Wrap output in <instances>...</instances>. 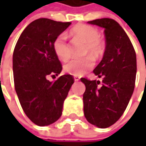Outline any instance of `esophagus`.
I'll list each match as a JSON object with an SVG mask.
<instances>
[{
	"label": "esophagus",
	"mask_w": 146,
	"mask_h": 146,
	"mask_svg": "<svg viewBox=\"0 0 146 146\" xmlns=\"http://www.w3.org/2000/svg\"><path fill=\"white\" fill-rule=\"evenodd\" d=\"M74 79H75V81H79V80H80V77H79V76H75Z\"/></svg>",
	"instance_id": "esophagus-1"
}]
</instances>
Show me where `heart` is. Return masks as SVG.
Instances as JSON below:
<instances>
[{"label": "heart", "instance_id": "obj_1", "mask_svg": "<svg viewBox=\"0 0 146 146\" xmlns=\"http://www.w3.org/2000/svg\"><path fill=\"white\" fill-rule=\"evenodd\" d=\"M70 34L86 43L85 54H91L95 58L101 56L104 50V45L101 40L98 29L87 24H79L74 27ZM53 50L59 59L67 61L70 58V46L66 41V36L62 33L56 37L53 41ZM94 66V60L91 56L84 58H76L65 65L64 70L68 74L75 76H81Z\"/></svg>", "mask_w": 146, "mask_h": 146}]
</instances>
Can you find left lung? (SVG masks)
<instances>
[{
  "label": "left lung",
  "instance_id": "obj_1",
  "mask_svg": "<svg viewBox=\"0 0 146 146\" xmlns=\"http://www.w3.org/2000/svg\"><path fill=\"white\" fill-rule=\"evenodd\" d=\"M104 28L106 49L93 73L102 79L81 78L85 85L84 112L88 123L100 128L119 119L131 99L136 81L137 56L126 32L115 20L100 19L88 22Z\"/></svg>",
  "mask_w": 146,
  "mask_h": 146
}]
</instances>
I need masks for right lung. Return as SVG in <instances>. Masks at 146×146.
<instances>
[{
	"mask_svg": "<svg viewBox=\"0 0 146 146\" xmlns=\"http://www.w3.org/2000/svg\"><path fill=\"white\" fill-rule=\"evenodd\" d=\"M71 24L48 19L31 22L22 32L13 53L15 91L26 115L38 126L58 119L74 78L64 75L54 82L62 66L53 50V41Z\"/></svg>",
	"mask_w": 146,
	"mask_h": 146,
	"instance_id": "add662e5",
	"label": "right lung"
}]
</instances>
